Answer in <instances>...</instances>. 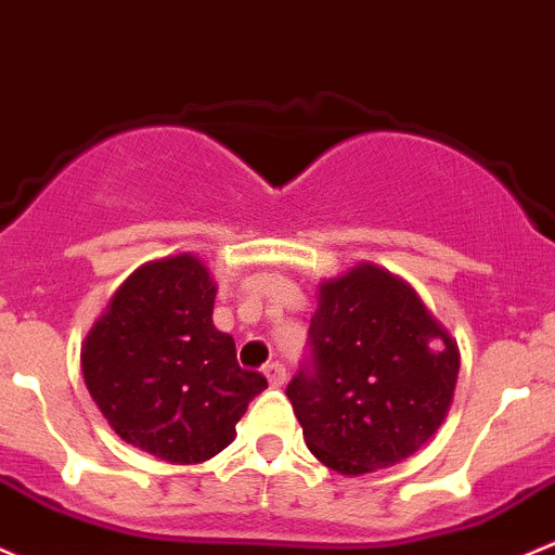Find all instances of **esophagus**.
<instances>
[{
    "mask_svg": "<svg viewBox=\"0 0 555 555\" xmlns=\"http://www.w3.org/2000/svg\"><path fill=\"white\" fill-rule=\"evenodd\" d=\"M262 375L268 377V383L276 385V388L287 383V370H284V364H279V361H268V364L262 366Z\"/></svg>",
    "mask_w": 555,
    "mask_h": 555,
    "instance_id": "obj_1",
    "label": "esophagus"
}]
</instances>
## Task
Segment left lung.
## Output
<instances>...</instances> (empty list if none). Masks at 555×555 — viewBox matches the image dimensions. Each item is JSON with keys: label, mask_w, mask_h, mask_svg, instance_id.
<instances>
[{"label": "left lung", "mask_w": 555, "mask_h": 555, "mask_svg": "<svg viewBox=\"0 0 555 555\" xmlns=\"http://www.w3.org/2000/svg\"><path fill=\"white\" fill-rule=\"evenodd\" d=\"M311 356L287 385L306 444L361 476L415 454L444 423L460 351L420 295L372 262L319 284Z\"/></svg>", "instance_id": "8db88e82"}]
</instances>
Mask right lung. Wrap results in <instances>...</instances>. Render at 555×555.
<instances>
[{"label":"right lung","mask_w":555,"mask_h":555,"mask_svg":"<svg viewBox=\"0 0 555 555\" xmlns=\"http://www.w3.org/2000/svg\"><path fill=\"white\" fill-rule=\"evenodd\" d=\"M215 295L194 255L151 260L116 289L81 346L85 385L111 428L172 465L229 447L247 404L268 388L212 324Z\"/></svg>","instance_id":"obj_1"}]
</instances>
